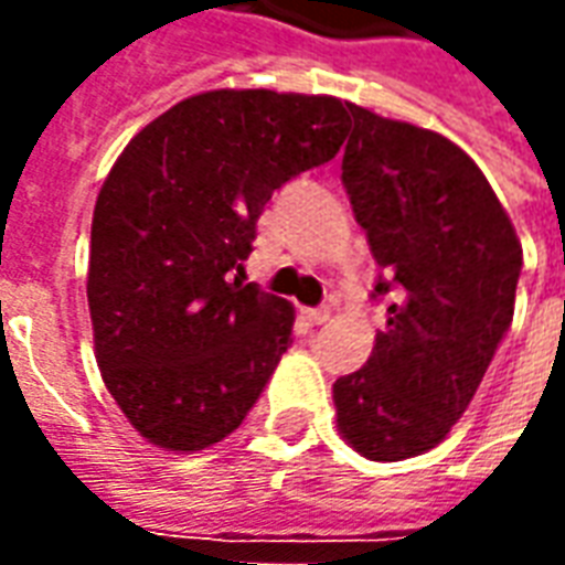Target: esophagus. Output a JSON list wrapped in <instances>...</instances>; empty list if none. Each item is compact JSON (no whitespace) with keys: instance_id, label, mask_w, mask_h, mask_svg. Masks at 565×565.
Masks as SVG:
<instances>
[{"instance_id":"34e87169","label":"esophagus","mask_w":565,"mask_h":565,"mask_svg":"<svg viewBox=\"0 0 565 565\" xmlns=\"http://www.w3.org/2000/svg\"><path fill=\"white\" fill-rule=\"evenodd\" d=\"M308 320L320 327V323H327L330 320V308H315V311H308Z\"/></svg>"}]
</instances>
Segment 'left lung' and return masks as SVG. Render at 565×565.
I'll use <instances>...</instances> for the list:
<instances>
[{
  "label": "left lung",
  "instance_id": "8db88e82",
  "mask_svg": "<svg viewBox=\"0 0 565 565\" xmlns=\"http://www.w3.org/2000/svg\"><path fill=\"white\" fill-rule=\"evenodd\" d=\"M342 184L391 299L366 366L332 384L369 460L436 448L472 403L514 315L523 250L481 169L438 132L348 105Z\"/></svg>",
  "mask_w": 565,
  "mask_h": 565
}]
</instances>
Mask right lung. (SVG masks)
<instances>
[{
	"label": "right lung",
	"mask_w": 565,
	"mask_h": 565,
	"mask_svg": "<svg viewBox=\"0 0 565 565\" xmlns=\"http://www.w3.org/2000/svg\"><path fill=\"white\" fill-rule=\"evenodd\" d=\"M332 96L211 90L141 129L105 178L87 302L108 393L150 445L202 450L254 408L294 342V308L242 284L275 190L330 162Z\"/></svg>",
	"instance_id": "1"
}]
</instances>
